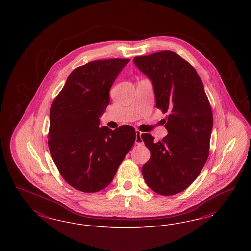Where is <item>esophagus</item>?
<instances>
[{
    "instance_id": "esophagus-1",
    "label": "esophagus",
    "mask_w": 251,
    "mask_h": 251,
    "mask_svg": "<svg viewBox=\"0 0 251 251\" xmlns=\"http://www.w3.org/2000/svg\"><path fill=\"white\" fill-rule=\"evenodd\" d=\"M135 133H136L135 144L139 145H143V144H144V141H143V139H142V137H141V135H142V132H141L140 130L136 129V130H135Z\"/></svg>"
}]
</instances>
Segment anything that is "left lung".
I'll return each instance as SVG.
<instances>
[{
	"label": "left lung",
	"mask_w": 251,
	"mask_h": 251,
	"mask_svg": "<svg viewBox=\"0 0 251 251\" xmlns=\"http://www.w3.org/2000/svg\"><path fill=\"white\" fill-rule=\"evenodd\" d=\"M137 67L152 81L156 107L167 115V136L157 143L141 137L151 157L142 168L147 186L170 196L186 190L209 156L213 112L196 70L179 55L165 50L138 56Z\"/></svg>",
	"instance_id": "1"
}]
</instances>
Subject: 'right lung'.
<instances>
[{
	"label": "right lung",
	"mask_w": 251,
	"mask_h": 251,
	"mask_svg": "<svg viewBox=\"0 0 251 251\" xmlns=\"http://www.w3.org/2000/svg\"><path fill=\"white\" fill-rule=\"evenodd\" d=\"M129 59L90 61L75 69L50 113L48 145L63 179L83 192H97L112 181L135 142V129L99 127L109 90Z\"/></svg>",
	"instance_id": "obj_1"
}]
</instances>
